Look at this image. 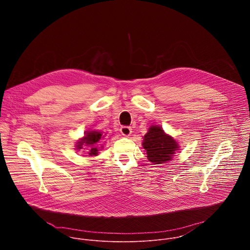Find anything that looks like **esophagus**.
Here are the masks:
<instances>
[{
  "instance_id": "34e87169",
  "label": "esophagus",
  "mask_w": 250,
  "mask_h": 250,
  "mask_svg": "<svg viewBox=\"0 0 250 250\" xmlns=\"http://www.w3.org/2000/svg\"><path fill=\"white\" fill-rule=\"evenodd\" d=\"M120 130H121V132H122V134L123 135H125V136H128V135H130L131 134V128L129 127V126H122L121 128H120Z\"/></svg>"
}]
</instances>
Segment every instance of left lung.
Segmentation results:
<instances>
[{
    "instance_id": "8db88e82",
    "label": "left lung",
    "mask_w": 250,
    "mask_h": 250,
    "mask_svg": "<svg viewBox=\"0 0 250 250\" xmlns=\"http://www.w3.org/2000/svg\"><path fill=\"white\" fill-rule=\"evenodd\" d=\"M142 147L146 151L147 159L153 164H163L173 159L180 146L173 136L167 134L159 125H151L144 136Z\"/></svg>"
}]
</instances>
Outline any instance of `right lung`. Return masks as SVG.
Masks as SVG:
<instances>
[{
  "label": "right lung",
  "instance_id": "1",
  "mask_svg": "<svg viewBox=\"0 0 250 250\" xmlns=\"http://www.w3.org/2000/svg\"><path fill=\"white\" fill-rule=\"evenodd\" d=\"M104 135L102 131L99 130H88L84 133V136L82 138H79V140L76 142V149H84V146H86L88 150V154L90 156H97L99 154V149L96 146L98 142L103 139ZM103 147V146H102Z\"/></svg>",
  "mask_w": 250,
  "mask_h": 250
}]
</instances>
